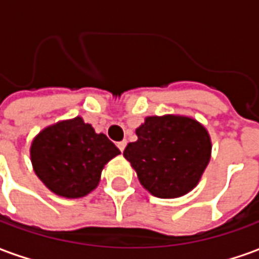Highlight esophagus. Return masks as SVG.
Masks as SVG:
<instances>
[{
	"label": "esophagus",
	"mask_w": 259,
	"mask_h": 259,
	"mask_svg": "<svg viewBox=\"0 0 259 259\" xmlns=\"http://www.w3.org/2000/svg\"><path fill=\"white\" fill-rule=\"evenodd\" d=\"M126 144H127V141H126V140L119 141V143H118V148H119V150H120V151L123 152V150H124V147H126Z\"/></svg>",
	"instance_id": "obj_1"
}]
</instances>
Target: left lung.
<instances>
[{
  "label": "left lung",
  "mask_w": 259,
  "mask_h": 259,
  "mask_svg": "<svg viewBox=\"0 0 259 259\" xmlns=\"http://www.w3.org/2000/svg\"><path fill=\"white\" fill-rule=\"evenodd\" d=\"M123 157L135 169L141 186L159 198H178L198 185L211 159L208 130L183 115L147 116L136 129Z\"/></svg>",
  "instance_id": "1"
}]
</instances>
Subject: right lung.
<instances>
[{
	"label": "right lung",
	"mask_w": 259,
	"mask_h": 259,
	"mask_svg": "<svg viewBox=\"0 0 259 259\" xmlns=\"http://www.w3.org/2000/svg\"><path fill=\"white\" fill-rule=\"evenodd\" d=\"M120 151L104 133H96L83 118L59 120L33 139L34 174L54 194L80 198L96 189L104 166Z\"/></svg>",
	"instance_id": "right-lung-1"
}]
</instances>
